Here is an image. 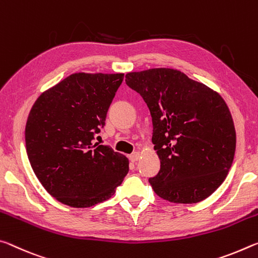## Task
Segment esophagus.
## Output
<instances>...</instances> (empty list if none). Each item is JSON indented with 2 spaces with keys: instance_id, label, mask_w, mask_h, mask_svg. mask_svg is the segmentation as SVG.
Returning a JSON list of instances; mask_svg holds the SVG:
<instances>
[{
  "instance_id": "34e87169",
  "label": "esophagus",
  "mask_w": 258,
  "mask_h": 258,
  "mask_svg": "<svg viewBox=\"0 0 258 258\" xmlns=\"http://www.w3.org/2000/svg\"><path fill=\"white\" fill-rule=\"evenodd\" d=\"M139 158H141V153H139V152H135V153H133L132 155H130V160H132L133 162L138 161Z\"/></svg>"
}]
</instances>
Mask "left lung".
<instances>
[{"label": "left lung", "mask_w": 258, "mask_h": 258, "mask_svg": "<svg viewBox=\"0 0 258 258\" xmlns=\"http://www.w3.org/2000/svg\"><path fill=\"white\" fill-rule=\"evenodd\" d=\"M150 108L160 170L150 184L160 198L197 204L226 178L235 152L233 119L217 91L174 69L125 74Z\"/></svg>", "instance_id": "obj_1"}]
</instances>
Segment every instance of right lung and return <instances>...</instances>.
<instances>
[{"label":"right lung","mask_w":258,"mask_h":258,"mask_svg":"<svg viewBox=\"0 0 258 258\" xmlns=\"http://www.w3.org/2000/svg\"><path fill=\"white\" fill-rule=\"evenodd\" d=\"M122 73H74L42 92L28 114L25 142L34 174L50 196L87 208L115 193L129 160L95 136L105 125Z\"/></svg>","instance_id":"1"}]
</instances>
